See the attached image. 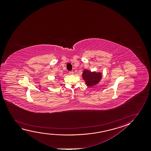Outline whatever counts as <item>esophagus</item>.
<instances>
[{"instance_id": "obj_1", "label": "esophagus", "mask_w": 151, "mask_h": 151, "mask_svg": "<svg viewBox=\"0 0 151 151\" xmlns=\"http://www.w3.org/2000/svg\"><path fill=\"white\" fill-rule=\"evenodd\" d=\"M69 73H70V74L73 75L74 74V72H73V70H71V71H70V72H69Z\"/></svg>"}]
</instances>
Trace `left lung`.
<instances>
[{"mask_svg": "<svg viewBox=\"0 0 151 151\" xmlns=\"http://www.w3.org/2000/svg\"><path fill=\"white\" fill-rule=\"evenodd\" d=\"M83 77L87 86L91 87L99 83L101 78V74L100 73L91 72L89 70H85L83 73Z\"/></svg>", "mask_w": 151, "mask_h": 151, "instance_id": "obj_1", "label": "left lung"}]
</instances>
